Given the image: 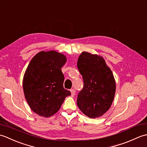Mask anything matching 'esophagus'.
<instances>
[{
	"label": "esophagus",
	"mask_w": 147,
	"mask_h": 147,
	"mask_svg": "<svg viewBox=\"0 0 147 147\" xmlns=\"http://www.w3.org/2000/svg\"><path fill=\"white\" fill-rule=\"evenodd\" d=\"M70 92L71 93V96H74V95H75V90H74V89H71V90H70Z\"/></svg>",
	"instance_id": "obj_1"
}]
</instances>
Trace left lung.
Returning a JSON list of instances; mask_svg holds the SVG:
<instances>
[{
    "label": "left lung",
    "instance_id": "8db88e82",
    "mask_svg": "<svg viewBox=\"0 0 147 147\" xmlns=\"http://www.w3.org/2000/svg\"><path fill=\"white\" fill-rule=\"evenodd\" d=\"M77 66L83 79L84 86L78 95L77 105L90 118L102 116L114 100L115 79L105 59L97 54L83 52Z\"/></svg>",
    "mask_w": 147,
    "mask_h": 147
}]
</instances>
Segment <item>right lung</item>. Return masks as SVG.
<instances>
[{
  "mask_svg": "<svg viewBox=\"0 0 147 147\" xmlns=\"http://www.w3.org/2000/svg\"><path fill=\"white\" fill-rule=\"evenodd\" d=\"M67 58L55 51H41L31 60L23 80L25 98L31 109L45 117L60 109L71 92L63 87L64 76L61 67Z\"/></svg>",
  "mask_w": 147,
  "mask_h": 147,
  "instance_id": "right-lung-1",
  "label": "right lung"
}]
</instances>
